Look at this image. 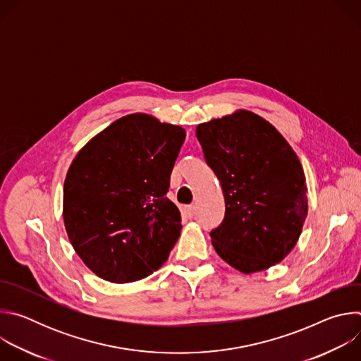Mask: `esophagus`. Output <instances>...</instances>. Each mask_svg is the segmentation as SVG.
<instances>
[{"label":"esophagus","instance_id":"34e87169","mask_svg":"<svg viewBox=\"0 0 361 361\" xmlns=\"http://www.w3.org/2000/svg\"><path fill=\"white\" fill-rule=\"evenodd\" d=\"M181 213H183V216H184V217H187V219H192V217H194V214H195V207H194V205H185V207H183Z\"/></svg>","mask_w":361,"mask_h":361}]
</instances>
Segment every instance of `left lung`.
Segmentation results:
<instances>
[{
    "instance_id": "obj_1",
    "label": "left lung",
    "mask_w": 361,
    "mask_h": 361,
    "mask_svg": "<svg viewBox=\"0 0 361 361\" xmlns=\"http://www.w3.org/2000/svg\"><path fill=\"white\" fill-rule=\"evenodd\" d=\"M195 135L226 201L224 219L210 233L217 254L245 274L280 263L295 245L308 207L295 152L269 121L247 110L200 124Z\"/></svg>"
}]
</instances>
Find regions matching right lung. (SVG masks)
<instances>
[{
  "instance_id": "right-lung-1",
  "label": "right lung",
  "mask_w": 361,
  "mask_h": 361,
  "mask_svg": "<svg viewBox=\"0 0 361 361\" xmlns=\"http://www.w3.org/2000/svg\"><path fill=\"white\" fill-rule=\"evenodd\" d=\"M184 128L130 114L90 140L64 181L63 216L84 264L111 283L156 271L180 237L181 216L167 198Z\"/></svg>"
}]
</instances>
